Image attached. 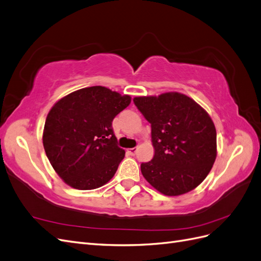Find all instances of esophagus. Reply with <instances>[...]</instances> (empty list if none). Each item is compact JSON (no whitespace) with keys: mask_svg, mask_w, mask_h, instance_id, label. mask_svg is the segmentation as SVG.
Listing matches in <instances>:
<instances>
[{"mask_svg":"<svg viewBox=\"0 0 261 261\" xmlns=\"http://www.w3.org/2000/svg\"><path fill=\"white\" fill-rule=\"evenodd\" d=\"M127 151H128L132 155H135L136 152H137V148H130V149L127 150Z\"/></svg>","mask_w":261,"mask_h":261,"instance_id":"obj_1","label":"esophagus"}]
</instances>
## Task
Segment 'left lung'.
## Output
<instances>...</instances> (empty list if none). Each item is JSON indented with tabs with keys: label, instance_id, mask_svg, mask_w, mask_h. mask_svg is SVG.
Returning a JSON list of instances; mask_svg holds the SVG:
<instances>
[{
	"label": "left lung",
	"instance_id": "left-lung-1",
	"mask_svg": "<svg viewBox=\"0 0 261 261\" xmlns=\"http://www.w3.org/2000/svg\"><path fill=\"white\" fill-rule=\"evenodd\" d=\"M134 103L151 124L154 155L140 164L144 177L167 196L193 191L207 177L217 156V132L209 114L178 92L136 97Z\"/></svg>",
	"mask_w": 261,
	"mask_h": 261
}]
</instances>
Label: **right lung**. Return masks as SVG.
<instances>
[{"label": "right lung", "instance_id": "right-lung-1", "mask_svg": "<svg viewBox=\"0 0 261 261\" xmlns=\"http://www.w3.org/2000/svg\"><path fill=\"white\" fill-rule=\"evenodd\" d=\"M130 97L106 87L83 88L59 100L46 116L43 147L59 176L81 191L111 179L124 159L112 128L113 118Z\"/></svg>", "mask_w": 261, "mask_h": 261}]
</instances>
